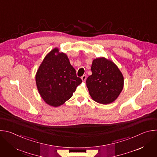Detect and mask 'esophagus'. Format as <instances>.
<instances>
[{
  "label": "esophagus",
  "instance_id": "esophagus-1",
  "mask_svg": "<svg viewBox=\"0 0 157 157\" xmlns=\"http://www.w3.org/2000/svg\"><path fill=\"white\" fill-rule=\"evenodd\" d=\"M81 79H82V81L83 82H84V81H86V75H83V76L81 77Z\"/></svg>",
  "mask_w": 157,
  "mask_h": 157
}]
</instances>
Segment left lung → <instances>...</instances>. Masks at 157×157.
<instances>
[{"label":"left lung","mask_w":157,"mask_h":157,"mask_svg":"<svg viewBox=\"0 0 157 157\" xmlns=\"http://www.w3.org/2000/svg\"><path fill=\"white\" fill-rule=\"evenodd\" d=\"M92 75L86 79L91 98L96 102L108 104L117 99L122 92L124 79L117 66L104 57L93 61Z\"/></svg>","instance_id":"1"}]
</instances>
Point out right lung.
<instances>
[{
  "label": "right lung",
  "instance_id": "right-lung-1",
  "mask_svg": "<svg viewBox=\"0 0 157 157\" xmlns=\"http://www.w3.org/2000/svg\"><path fill=\"white\" fill-rule=\"evenodd\" d=\"M38 93L49 105L58 107L70 99L82 82L64 53L58 48L52 50L43 59L35 75Z\"/></svg>",
  "mask_w": 157,
  "mask_h": 157
}]
</instances>
